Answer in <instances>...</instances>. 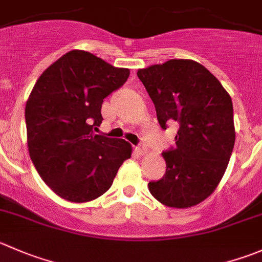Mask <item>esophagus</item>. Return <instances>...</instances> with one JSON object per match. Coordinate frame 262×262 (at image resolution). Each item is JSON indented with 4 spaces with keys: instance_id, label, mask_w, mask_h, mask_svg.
Listing matches in <instances>:
<instances>
[{
    "instance_id": "34e87169",
    "label": "esophagus",
    "mask_w": 262,
    "mask_h": 262,
    "mask_svg": "<svg viewBox=\"0 0 262 262\" xmlns=\"http://www.w3.org/2000/svg\"><path fill=\"white\" fill-rule=\"evenodd\" d=\"M136 151L138 152L139 155H146L147 152H148V149H147L146 146H139V147H136Z\"/></svg>"
}]
</instances>
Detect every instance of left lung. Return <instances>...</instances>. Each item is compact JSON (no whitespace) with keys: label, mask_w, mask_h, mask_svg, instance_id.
<instances>
[{"label":"left lung","mask_w":262,"mask_h":262,"mask_svg":"<svg viewBox=\"0 0 262 262\" xmlns=\"http://www.w3.org/2000/svg\"><path fill=\"white\" fill-rule=\"evenodd\" d=\"M137 75L156 108L162 129L179 125L175 147L164 152L166 172L149 182L155 199L187 209L206 200L219 185L235 142L233 103L222 83L193 60H169Z\"/></svg>","instance_id":"1"}]
</instances>
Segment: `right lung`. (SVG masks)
<instances>
[{"mask_svg": "<svg viewBox=\"0 0 262 262\" xmlns=\"http://www.w3.org/2000/svg\"><path fill=\"white\" fill-rule=\"evenodd\" d=\"M129 74V69L73 50L35 82L25 105L28 149L43 182L61 199L77 204L98 199L132 156L130 143L93 130L103 120V98Z\"/></svg>", "mask_w": 262, "mask_h": 262, "instance_id": "obj_1", "label": "right lung"}]
</instances>
